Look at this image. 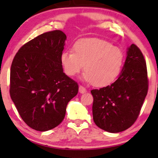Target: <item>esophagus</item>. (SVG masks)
<instances>
[{"mask_svg": "<svg viewBox=\"0 0 158 158\" xmlns=\"http://www.w3.org/2000/svg\"><path fill=\"white\" fill-rule=\"evenodd\" d=\"M79 93H80V94H84V93H86L87 90L85 89L84 87L80 85V86H79Z\"/></svg>", "mask_w": 158, "mask_h": 158, "instance_id": "esophagus-1", "label": "esophagus"}]
</instances>
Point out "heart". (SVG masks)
Masks as SVG:
<instances>
[{"label": "heart", "instance_id": "b5f03b06", "mask_svg": "<svg viewBox=\"0 0 158 158\" xmlns=\"http://www.w3.org/2000/svg\"><path fill=\"white\" fill-rule=\"evenodd\" d=\"M73 50V52H63L60 56L64 73L69 77L79 73L85 64L82 80L103 87L113 82L121 73L125 62L124 52L106 40H78Z\"/></svg>", "mask_w": 158, "mask_h": 158}]
</instances>
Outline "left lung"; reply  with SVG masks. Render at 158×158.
I'll list each match as a JSON object with an SVG mask.
<instances>
[{"label":"left lung","mask_w":158,"mask_h":158,"mask_svg":"<svg viewBox=\"0 0 158 158\" xmlns=\"http://www.w3.org/2000/svg\"><path fill=\"white\" fill-rule=\"evenodd\" d=\"M126 56L118 79L110 85L90 91L94 123L110 133L123 131L135 123L147 95V68L142 52L132 44Z\"/></svg>","instance_id":"1"}]
</instances>
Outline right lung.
Wrapping results in <instances>:
<instances>
[{
  "mask_svg": "<svg viewBox=\"0 0 158 158\" xmlns=\"http://www.w3.org/2000/svg\"><path fill=\"white\" fill-rule=\"evenodd\" d=\"M66 39L61 30L44 32L23 45L12 61L11 99L25 123L36 131L59 126L67 105L78 94L77 82L61 64Z\"/></svg>",
  "mask_w": 158,
  "mask_h": 158,
  "instance_id": "add662e5",
  "label": "right lung"
}]
</instances>
